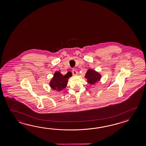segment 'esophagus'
Here are the masks:
<instances>
[{
    "label": "esophagus",
    "instance_id": "1",
    "mask_svg": "<svg viewBox=\"0 0 146 146\" xmlns=\"http://www.w3.org/2000/svg\"><path fill=\"white\" fill-rule=\"evenodd\" d=\"M72 74L74 75V76H76V75H77L78 74V72L77 70H76V69H75L73 68L72 69Z\"/></svg>",
    "mask_w": 146,
    "mask_h": 146
}]
</instances>
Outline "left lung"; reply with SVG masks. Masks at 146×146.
Masks as SVG:
<instances>
[{"label":"left lung","mask_w":146,"mask_h":146,"mask_svg":"<svg viewBox=\"0 0 146 146\" xmlns=\"http://www.w3.org/2000/svg\"><path fill=\"white\" fill-rule=\"evenodd\" d=\"M85 77L87 78L88 83L91 84H94L100 80L101 76V74L96 71L92 69H89L87 72Z\"/></svg>","instance_id":"obj_1"}]
</instances>
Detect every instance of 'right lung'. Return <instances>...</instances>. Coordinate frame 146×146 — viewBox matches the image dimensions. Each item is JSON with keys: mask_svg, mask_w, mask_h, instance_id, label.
I'll return each instance as SVG.
<instances>
[{"mask_svg": "<svg viewBox=\"0 0 146 146\" xmlns=\"http://www.w3.org/2000/svg\"><path fill=\"white\" fill-rule=\"evenodd\" d=\"M72 75V72H69L64 76L61 74L60 72H56L54 74V77L50 82V86L53 90L60 91L66 87L68 78L71 77Z\"/></svg>", "mask_w": 146, "mask_h": 146, "instance_id": "obj_1", "label": "right lung"}]
</instances>
